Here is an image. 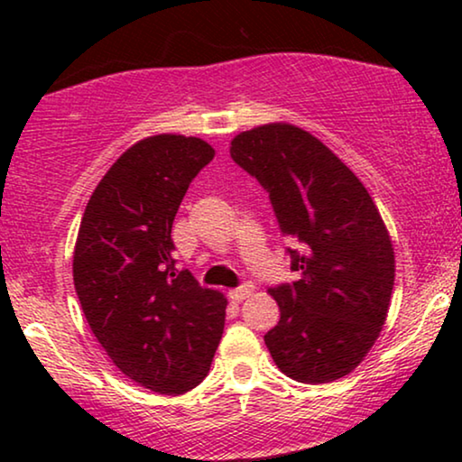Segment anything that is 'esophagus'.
<instances>
[{"mask_svg":"<svg viewBox=\"0 0 462 462\" xmlns=\"http://www.w3.org/2000/svg\"><path fill=\"white\" fill-rule=\"evenodd\" d=\"M252 294H254V288H252L250 283H245V286L236 288V290H231V292H229L231 300H236V302H242V300H245V299H250Z\"/></svg>","mask_w":462,"mask_h":462,"instance_id":"34e87169","label":"esophagus"}]
</instances>
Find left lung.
Returning a JSON list of instances; mask_svg holds the SVG:
<instances>
[{
    "label": "left lung",
    "mask_w": 462,
    "mask_h": 462,
    "mask_svg": "<svg viewBox=\"0 0 462 462\" xmlns=\"http://www.w3.org/2000/svg\"><path fill=\"white\" fill-rule=\"evenodd\" d=\"M229 153L267 189L300 280L271 288L280 321L264 334L292 381H338L357 368L387 321L395 252L387 225L356 172L319 138L275 122L239 132Z\"/></svg>",
    "instance_id": "left-lung-1"
}]
</instances>
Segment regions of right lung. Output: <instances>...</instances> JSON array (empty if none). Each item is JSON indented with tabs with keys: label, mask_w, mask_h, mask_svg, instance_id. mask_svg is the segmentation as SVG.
Here are the masks:
<instances>
[{
	"label": "right lung",
	"mask_w": 462,
	"mask_h": 462,
	"mask_svg": "<svg viewBox=\"0 0 462 462\" xmlns=\"http://www.w3.org/2000/svg\"><path fill=\"white\" fill-rule=\"evenodd\" d=\"M214 160L198 136L132 144L90 195L73 250V283L90 330L130 381L180 395L204 381L226 299L174 267L172 223L189 182Z\"/></svg>",
	"instance_id": "obj_1"
}]
</instances>
